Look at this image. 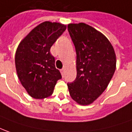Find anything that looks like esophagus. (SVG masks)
I'll return each mask as SVG.
<instances>
[{
  "label": "esophagus",
  "mask_w": 132,
  "mask_h": 132,
  "mask_svg": "<svg viewBox=\"0 0 132 132\" xmlns=\"http://www.w3.org/2000/svg\"><path fill=\"white\" fill-rule=\"evenodd\" d=\"M64 71H65V69H64V68H62V70H60L61 74H62V76L64 75Z\"/></svg>",
  "instance_id": "34e87169"
}]
</instances>
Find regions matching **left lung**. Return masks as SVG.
<instances>
[{
	"label": "left lung",
	"mask_w": 132,
	"mask_h": 132,
	"mask_svg": "<svg viewBox=\"0 0 132 132\" xmlns=\"http://www.w3.org/2000/svg\"><path fill=\"white\" fill-rule=\"evenodd\" d=\"M68 29L77 54V77L68 83V90L75 102L87 106L102 94L113 77L115 51L101 32L86 23H70Z\"/></svg>",
	"instance_id": "8db88e82"
}]
</instances>
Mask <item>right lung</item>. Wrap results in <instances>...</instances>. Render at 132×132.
Instances as JSON below:
<instances>
[{"instance_id": "1", "label": "right lung", "mask_w": 132, "mask_h": 132, "mask_svg": "<svg viewBox=\"0 0 132 132\" xmlns=\"http://www.w3.org/2000/svg\"><path fill=\"white\" fill-rule=\"evenodd\" d=\"M66 28L60 23L44 21L34 28L17 47L15 64L18 78L34 98L50 96L57 80L62 78L50 48Z\"/></svg>"}]
</instances>
